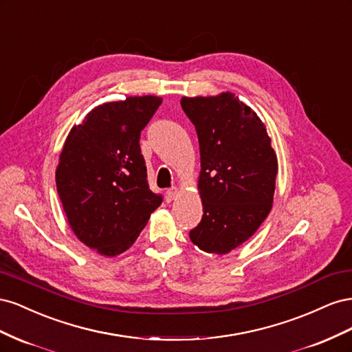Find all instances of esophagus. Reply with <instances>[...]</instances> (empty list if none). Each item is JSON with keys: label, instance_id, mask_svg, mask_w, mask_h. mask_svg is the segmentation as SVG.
<instances>
[{"label": "esophagus", "instance_id": "34e87169", "mask_svg": "<svg viewBox=\"0 0 352 352\" xmlns=\"http://www.w3.org/2000/svg\"><path fill=\"white\" fill-rule=\"evenodd\" d=\"M177 195H179V190H177L176 188H172V189H167V190H166V198H167V201L176 199Z\"/></svg>", "mask_w": 352, "mask_h": 352}]
</instances>
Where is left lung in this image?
<instances>
[{
    "label": "left lung",
    "instance_id": "obj_1",
    "mask_svg": "<svg viewBox=\"0 0 352 352\" xmlns=\"http://www.w3.org/2000/svg\"><path fill=\"white\" fill-rule=\"evenodd\" d=\"M180 105L199 142L202 201L189 238L202 251L223 255L248 241L269 216L278 157L264 123L235 94L184 97Z\"/></svg>",
    "mask_w": 352,
    "mask_h": 352
}]
</instances>
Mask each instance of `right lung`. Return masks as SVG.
<instances>
[{
    "label": "right lung",
    "mask_w": 352,
    "mask_h": 352,
    "mask_svg": "<svg viewBox=\"0 0 352 352\" xmlns=\"http://www.w3.org/2000/svg\"><path fill=\"white\" fill-rule=\"evenodd\" d=\"M162 101L144 95L104 102L63 145L56 170L63 210L78 239L105 257L129 250L163 201L148 186L140 146Z\"/></svg>",
    "instance_id": "add662e5"
}]
</instances>
